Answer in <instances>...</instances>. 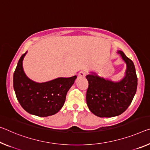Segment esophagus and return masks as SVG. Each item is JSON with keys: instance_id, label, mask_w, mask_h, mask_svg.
I'll return each instance as SVG.
<instances>
[{"instance_id": "obj_1", "label": "esophagus", "mask_w": 150, "mask_h": 150, "mask_svg": "<svg viewBox=\"0 0 150 150\" xmlns=\"http://www.w3.org/2000/svg\"><path fill=\"white\" fill-rule=\"evenodd\" d=\"M85 75H86V73L84 71H81V72L79 73V74H78L79 77H85Z\"/></svg>"}]
</instances>
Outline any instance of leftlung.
<instances>
[{"mask_svg": "<svg viewBox=\"0 0 150 150\" xmlns=\"http://www.w3.org/2000/svg\"><path fill=\"white\" fill-rule=\"evenodd\" d=\"M126 63L125 76L119 81L105 79L91 72L86 78L89 82L86 93L89 110L100 117L117 116L126 110L132 103L137 86V78L133 61L122 51H117Z\"/></svg>", "mask_w": 150, "mask_h": 150, "instance_id": "left-lung-1", "label": "left lung"}]
</instances>
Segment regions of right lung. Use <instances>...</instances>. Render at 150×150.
Segmentation results:
<instances>
[{"label": "right lung", "instance_id": "1", "mask_svg": "<svg viewBox=\"0 0 150 150\" xmlns=\"http://www.w3.org/2000/svg\"><path fill=\"white\" fill-rule=\"evenodd\" d=\"M27 52L18 61L13 75V87L18 102L26 111L39 117L55 114L65 103L67 91L77 76L59 77L45 83L30 79L24 72L23 61Z\"/></svg>", "mask_w": 150, "mask_h": 150}]
</instances>
